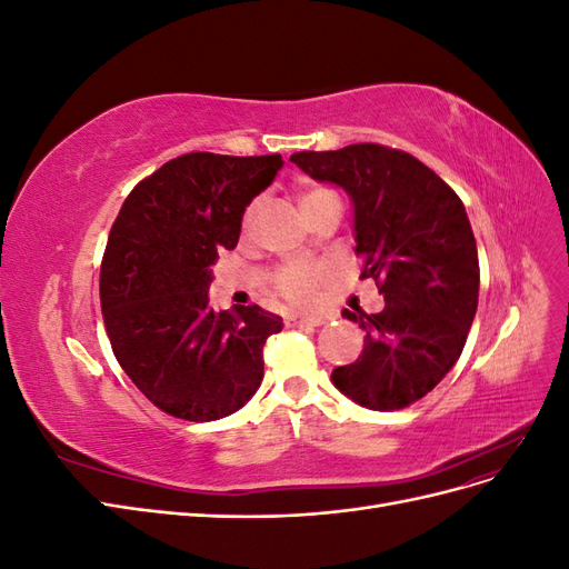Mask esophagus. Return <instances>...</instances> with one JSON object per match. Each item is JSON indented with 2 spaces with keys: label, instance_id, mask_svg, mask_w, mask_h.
I'll use <instances>...</instances> for the list:
<instances>
[{
  "label": "esophagus",
  "instance_id": "1",
  "mask_svg": "<svg viewBox=\"0 0 569 569\" xmlns=\"http://www.w3.org/2000/svg\"><path fill=\"white\" fill-rule=\"evenodd\" d=\"M330 320V316H289L287 325L289 327H318Z\"/></svg>",
  "mask_w": 569,
  "mask_h": 569
}]
</instances>
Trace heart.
I'll return each instance as SVG.
<instances>
[{
  "mask_svg": "<svg viewBox=\"0 0 569 569\" xmlns=\"http://www.w3.org/2000/svg\"><path fill=\"white\" fill-rule=\"evenodd\" d=\"M335 192L327 187H308L299 194V209L301 213L313 206L320 199L332 197ZM251 216V213H249ZM247 216V220H249ZM325 272L320 266H311V263H295V266H284L278 274V289L284 299H289L291 303L299 306H311L318 299V291L322 287Z\"/></svg>",
  "mask_w": 569,
  "mask_h": 569,
  "instance_id": "heart-1",
  "label": "heart"
}]
</instances>
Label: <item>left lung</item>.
I'll return each instance as SVG.
<instances>
[{
    "mask_svg": "<svg viewBox=\"0 0 569 569\" xmlns=\"http://www.w3.org/2000/svg\"><path fill=\"white\" fill-rule=\"evenodd\" d=\"M303 173L353 199L356 253L385 308L341 316L366 332L335 387L370 410H401L432 391L462 353L477 313L479 258L465 206L432 168L385 144L291 153Z\"/></svg>",
    "mask_w": 569,
    "mask_h": 569,
    "instance_id": "obj_1",
    "label": "left lung"
}]
</instances>
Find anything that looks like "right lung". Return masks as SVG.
Wrapping results in <instances>:
<instances>
[{
  "label": "right lung",
  "instance_id": "1",
  "mask_svg": "<svg viewBox=\"0 0 569 569\" xmlns=\"http://www.w3.org/2000/svg\"><path fill=\"white\" fill-rule=\"evenodd\" d=\"M282 163L280 153H182L137 182L113 220L99 274L104 327L120 368L168 416L226 418L261 387L266 339L282 318L258 306L216 313L209 284Z\"/></svg>",
  "mask_w": 569,
  "mask_h": 569
}]
</instances>
